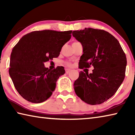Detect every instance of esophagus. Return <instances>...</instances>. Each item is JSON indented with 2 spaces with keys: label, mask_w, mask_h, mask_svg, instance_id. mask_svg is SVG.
<instances>
[{
  "label": "esophagus",
  "mask_w": 135,
  "mask_h": 135,
  "mask_svg": "<svg viewBox=\"0 0 135 135\" xmlns=\"http://www.w3.org/2000/svg\"><path fill=\"white\" fill-rule=\"evenodd\" d=\"M70 71H71L70 69H68V68H66V69H65L66 73H70Z\"/></svg>",
  "instance_id": "esophagus-1"
}]
</instances>
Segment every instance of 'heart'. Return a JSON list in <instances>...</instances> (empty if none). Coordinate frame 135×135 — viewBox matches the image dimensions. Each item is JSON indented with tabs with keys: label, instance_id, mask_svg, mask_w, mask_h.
Returning <instances> with one entry per match:
<instances>
[{
	"label": "heart",
	"instance_id": "obj_1",
	"mask_svg": "<svg viewBox=\"0 0 135 135\" xmlns=\"http://www.w3.org/2000/svg\"><path fill=\"white\" fill-rule=\"evenodd\" d=\"M67 65H70V64L69 63H67Z\"/></svg>",
	"mask_w": 135,
	"mask_h": 135
}]
</instances>
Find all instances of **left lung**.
I'll list each match as a JSON object with an SVG mask.
<instances>
[{"label":"left lung","mask_w":135,"mask_h":135,"mask_svg":"<svg viewBox=\"0 0 135 135\" xmlns=\"http://www.w3.org/2000/svg\"><path fill=\"white\" fill-rule=\"evenodd\" d=\"M72 34L83 46L79 68H94L90 74L79 73L74 83L75 92L88 104L103 103L115 94L124 80V52L117 38L102 30L85 28Z\"/></svg>","instance_id":"left-lung-1"}]
</instances>
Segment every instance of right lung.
I'll use <instances>...</instances> for the list:
<instances>
[{
  "instance_id": "add662e5",
  "label": "right lung",
  "mask_w": 135,
  "mask_h": 135,
  "mask_svg": "<svg viewBox=\"0 0 135 135\" xmlns=\"http://www.w3.org/2000/svg\"><path fill=\"white\" fill-rule=\"evenodd\" d=\"M71 30H45L24 35L12 51L9 76L16 90L25 99L41 103L52 95L63 67L51 70L44 63L59 55L62 47L71 37Z\"/></svg>"
}]
</instances>
